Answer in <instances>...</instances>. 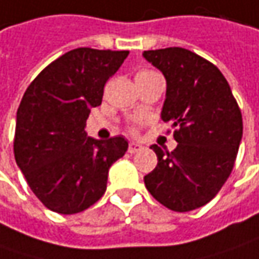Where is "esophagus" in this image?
<instances>
[{"instance_id": "esophagus-1", "label": "esophagus", "mask_w": 259, "mask_h": 259, "mask_svg": "<svg viewBox=\"0 0 259 259\" xmlns=\"http://www.w3.org/2000/svg\"><path fill=\"white\" fill-rule=\"evenodd\" d=\"M141 150H143V145L141 144L130 143V145H128V153H131V154H135V153H138V151H141Z\"/></svg>"}]
</instances>
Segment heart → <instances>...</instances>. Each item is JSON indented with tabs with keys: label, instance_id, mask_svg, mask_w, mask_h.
Listing matches in <instances>:
<instances>
[{
	"label": "heart",
	"instance_id": "1",
	"mask_svg": "<svg viewBox=\"0 0 259 259\" xmlns=\"http://www.w3.org/2000/svg\"><path fill=\"white\" fill-rule=\"evenodd\" d=\"M150 73H154V72H151V70H141V72H140V73H138L137 76L150 75ZM131 133H137V128H135V126H133V128H131Z\"/></svg>",
	"mask_w": 259,
	"mask_h": 259
}]
</instances>
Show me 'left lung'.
<instances>
[{
    "mask_svg": "<svg viewBox=\"0 0 259 259\" xmlns=\"http://www.w3.org/2000/svg\"><path fill=\"white\" fill-rule=\"evenodd\" d=\"M145 59L167 80L161 119L179 143L144 177L147 190L174 212L209 203L232 173L242 138V114L228 80L209 60L182 47L147 50Z\"/></svg>",
    "mask_w": 259,
    "mask_h": 259,
    "instance_id": "1",
    "label": "left lung"
}]
</instances>
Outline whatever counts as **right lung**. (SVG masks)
I'll list each match as a JSON object with an SVG mask.
<instances>
[{
    "label": "right lung",
    "instance_id": "obj_1",
    "mask_svg": "<svg viewBox=\"0 0 259 259\" xmlns=\"http://www.w3.org/2000/svg\"><path fill=\"white\" fill-rule=\"evenodd\" d=\"M128 50H70L38 73L17 111L14 157L25 180L47 209L83 212L106 190L108 170L125 154L124 137L94 140L85 125L102 104L105 83Z\"/></svg>",
    "mask_w": 259,
    "mask_h": 259
}]
</instances>
